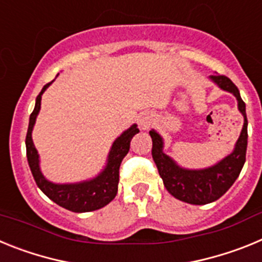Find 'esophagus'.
I'll list each match as a JSON object with an SVG mask.
<instances>
[{"label": "esophagus", "instance_id": "1", "mask_svg": "<svg viewBox=\"0 0 262 262\" xmlns=\"http://www.w3.org/2000/svg\"><path fill=\"white\" fill-rule=\"evenodd\" d=\"M139 126H140V128L147 129L148 127L151 126V118H149V117H140V118H139Z\"/></svg>", "mask_w": 262, "mask_h": 262}]
</instances>
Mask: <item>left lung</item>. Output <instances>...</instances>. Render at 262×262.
<instances>
[{"label": "left lung", "instance_id": "left-lung-1", "mask_svg": "<svg viewBox=\"0 0 262 262\" xmlns=\"http://www.w3.org/2000/svg\"><path fill=\"white\" fill-rule=\"evenodd\" d=\"M210 78L222 89L230 92L237 98L239 110L244 115V126L232 154L211 168L187 170L180 168L170 157L164 154L163 140L160 135L154 129L149 131L152 138V157L166 190L177 200L191 205L214 202L232 186L245 163L248 144V119L245 113V103L240 97L239 89L227 76L212 75Z\"/></svg>", "mask_w": 262, "mask_h": 262}]
</instances>
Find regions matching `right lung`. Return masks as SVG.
Wrapping results in <instances>:
<instances>
[{
    "label": "right lung",
    "instance_id": "right-lung-1",
    "mask_svg": "<svg viewBox=\"0 0 262 262\" xmlns=\"http://www.w3.org/2000/svg\"><path fill=\"white\" fill-rule=\"evenodd\" d=\"M50 85L51 82H48L43 86L39 96L36 97L34 111L30 115L29 128H27L26 135V154L30 169H31L34 180H35L39 189L55 203L73 212L94 211V210L101 209L107 203H110L117 195L120 163H122L123 157L128 154L129 142H131L133 136L139 133V128L136 127V124H134L115 140L113 147H111L110 154H108L107 165L98 177L86 182H80V184H52V182L47 181L41 174L40 169H39L38 152H36V148L34 147L31 138L32 127L35 123L36 115L40 110L41 94L45 93V90Z\"/></svg>",
    "mask_w": 262,
    "mask_h": 262
}]
</instances>
